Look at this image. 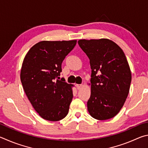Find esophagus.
<instances>
[{"instance_id": "obj_1", "label": "esophagus", "mask_w": 148, "mask_h": 148, "mask_svg": "<svg viewBox=\"0 0 148 148\" xmlns=\"http://www.w3.org/2000/svg\"><path fill=\"white\" fill-rule=\"evenodd\" d=\"M76 87L78 90H80L82 87V84H76Z\"/></svg>"}]
</instances>
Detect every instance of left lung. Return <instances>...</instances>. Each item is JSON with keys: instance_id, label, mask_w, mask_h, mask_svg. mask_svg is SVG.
<instances>
[{"instance_id": "left-lung-1", "label": "left lung", "mask_w": 148, "mask_h": 148, "mask_svg": "<svg viewBox=\"0 0 148 148\" xmlns=\"http://www.w3.org/2000/svg\"><path fill=\"white\" fill-rule=\"evenodd\" d=\"M78 43L89 58L92 69L88 110L96 120L114 117L125 102L131 82V69L125 54L108 39L80 40Z\"/></svg>"}]
</instances>
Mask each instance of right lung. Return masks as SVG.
Instances as JSON below:
<instances>
[{
	"label": "right lung",
	"instance_id": "obj_1",
	"mask_svg": "<svg viewBox=\"0 0 148 148\" xmlns=\"http://www.w3.org/2000/svg\"><path fill=\"white\" fill-rule=\"evenodd\" d=\"M77 40L41 41L30 49L23 60L21 81L34 110L44 120L56 121L67 116L73 99L72 87L60 81L62 63Z\"/></svg>",
	"mask_w": 148,
	"mask_h": 148
}]
</instances>
